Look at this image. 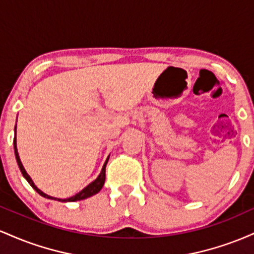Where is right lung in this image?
Instances as JSON below:
<instances>
[{"label": "right lung", "mask_w": 254, "mask_h": 254, "mask_svg": "<svg viewBox=\"0 0 254 254\" xmlns=\"http://www.w3.org/2000/svg\"><path fill=\"white\" fill-rule=\"evenodd\" d=\"M14 131L16 132V125L15 127H14ZM13 144H14V153H15V159H16V162H17V166H19L20 171H21L22 176H24V178L26 180H27L28 184L32 186V188L36 190L38 193L40 194V196H43L44 198H48V199H54V200H60V202H76V200H82V199H86V198L88 197H92L94 196V194H97L99 191L103 189L104 184H105V172H106V165H107V161H109L110 159V155L107 156L106 161H105V164L103 166V170H101L100 174H99L97 179L94 180V182H92L90 184H88V185L86 186V188L83 189V190H81L78 193L75 194V196L72 197H69V198H64V199H62V198H56V197H51L49 196V194L44 193V192L42 190H39V189L37 188L36 184L33 183V180L31 179V177L28 176L27 172H26L24 165H22L21 160H20V156H19V153H17V148H16V137H14V141H13Z\"/></svg>", "instance_id": "right-lung-1"}]
</instances>
